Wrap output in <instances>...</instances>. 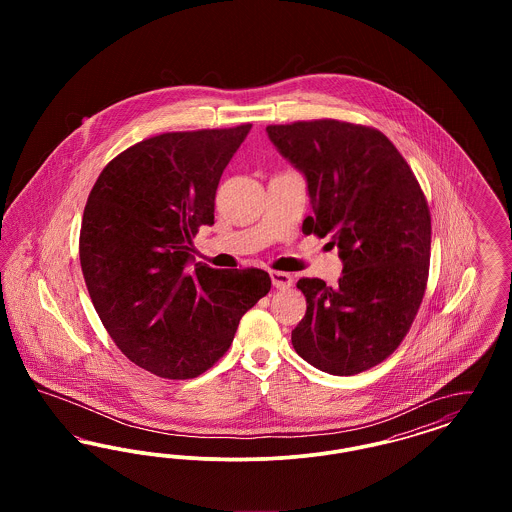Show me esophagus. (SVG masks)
I'll return each instance as SVG.
<instances>
[{"instance_id": "obj_1", "label": "esophagus", "mask_w": 512, "mask_h": 512, "mask_svg": "<svg viewBox=\"0 0 512 512\" xmlns=\"http://www.w3.org/2000/svg\"><path fill=\"white\" fill-rule=\"evenodd\" d=\"M270 278H272V286H274L276 290H288V288H292L293 278L290 272L272 270V272H270Z\"/></svg>"}]
</instances>
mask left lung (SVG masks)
<instances>
[{
	"label": "left lung",
	"instance_id": "left-lung-1",
	"mask_svg": "<svg viewBox=\"0 0 512 512\" xmlns=\"http://www.w3.org/2000/svg\"><path fill=\"white\" fill-rule=\"evenodd\" d=\"M268 138L305 174L313 217L303 234L330 238L336 288L301 278L307 313L293 349L336 376L380 365L413 326L428 284L432 219L409 163L380 130L318 119L270 124Z\"/></svg>",
	"mask_w": 512,
	"mask_h": 512
}]
</instances>
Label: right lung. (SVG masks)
<instances>
[{
  "label": "right lung",
  "instance_id": "obj_1",
  "mask_svg": "<svg viewBox=\"0 0 512 512\" xmlns=\"http://www.w3.org/2000/svg\"><path fill=\"white\" fill-rule=\"evenodd\" d=\"M249 130L142 140L107 163L88 195L78 244L86 288L117 347L159 378L209 370L270 290L261 268L188 270L199 226L215 220L222 171Z\"/></svg>",
  "mask_w": 512,
  "mask_h": 512
}]
</instances>
